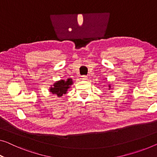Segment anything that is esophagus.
Here are the masks:
<instances>
[{"label": "esophagus", "mask_w": 157, "mask_h": 157, "mask_svg": "<svg viewBox=\"0 0 157 157\" xmlns=\"http://www.w3.org/2000/svg\"><path fill=\"white\" fill-rule=\"evenodd\" d=\"M81 79H83V80H85V79H87V76H86V75H82Z\"/></svg>", "instance_id": "1"}]
</instances>
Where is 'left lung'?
Here are the masks:
<instances>
[{"mask_svg": "<svg viewBox=\"0 0 157 157\" xmlns=\"http://www.w3.org/2000/svg\"><path fill=\"white\" fill-rule=\"evenodd\" d=\"M109 86V88H111V86Z\"/></svg>", "mask_w": 157, "mask_h": 157, "instance_id": "obj_1", "label": "left lung"}]
</instances>
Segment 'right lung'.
Wrapping results in <instances>:
<instances>
[{
  "instance_id": "obj_1",
  "label": "right lung",
  "mask_w": 157,
  "mask_h": 157,
  "mask_svg": "<svg viewBox=\"0 0 157 157\" xmlns=\"http://www.w3.org/2000/svg\"><path fill=\"white\" fill-rule=\"evenodd\" d=\"M72 83L71 79H67L66 81L62 80L58 81L53 85V87L51 88L50 92L52 94H56L58 97H62L63 94L66 93L67 89L70 87V85H71Z\"/></svg>"
}]
</instances>
